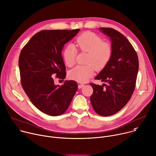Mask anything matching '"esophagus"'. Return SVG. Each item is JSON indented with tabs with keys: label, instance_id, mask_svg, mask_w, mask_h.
Here are the masks:
<instances>
[{
	"label": "esophagus",
	"instance_id": "obj_1",
	"mask_svg": "<svg viewBox=\"0 0 156 156\" xmlns=\"http://www.w3.org/2000/svg\"><path fill=\"white\" fill-rule=\"evenodd\" d=\"M84 84H78V88L79 89H81V88H82L83 87H84Z\"/></svg>",
	"mask_w": 156,
	"mask_h": 156
}]
</instances>
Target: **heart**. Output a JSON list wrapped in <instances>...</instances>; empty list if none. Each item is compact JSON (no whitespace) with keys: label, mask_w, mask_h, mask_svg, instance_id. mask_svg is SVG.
<instances>
[{"label":"heart","mask_w":156,"mask_h":156,"mask_svg":"<svg viewBox=\"0 0 156 156\" xmlns=\"http://www.w3.org/2000/svg\"><path fill=\"white\" fill-rule=\"evenodd\" d=\"M75 47L82 52L87 53L86 63L87 65H78L69 73L70 78L78 82L84 83L90 79L96 69L102 70L107 65L112 55V47L95 34L86 31L80 34L75 41ZM76 50L74 46L68 45L63 51L65 63L72 66L75 62Z\"/></svg>","instance_id":"b5f03b06"}]
</instances>
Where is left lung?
<instances>
[{"label":"left lung","instance_id":"1","mask_svg":"<svg viewBox=\"0 0 156 156\" xmlns=\"http://www.w3.org/2000/svg\"><path fill=\"white\" fill-rule=\"evenodd\" d=\"M99 30L110 37L112 55L95 78L108 84L90 83L93 88L90 101L98 114L107 117L118 112L129 101L135 88L139 61L135 50L122 33L111 28Z\"/></svg>","mask_w":156,"mask_h":156}]
</instances>
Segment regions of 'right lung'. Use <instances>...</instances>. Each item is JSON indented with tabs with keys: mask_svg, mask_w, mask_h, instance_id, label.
Masks as SVG:
<instances>
[{
	"mask_svg": "<svg viewBox=\"0 0 156 156\" xmlns=\"http://www.w3.org/2000/svg\"><path fill=\"white\" fill-rule=\"evenodd\" d=\"M80 30L41 31L21 51L18 66L22 87L33 105L49 115L63 114L78 90L73 80H66L62 86L55 85L54 80L65 78L62 51Z\"/></svg>",
	"mask_w": 156,
	"mask_h": 156,
	"instance_id": "obj_1",
	"label": "right lung"
}]
</instances>
